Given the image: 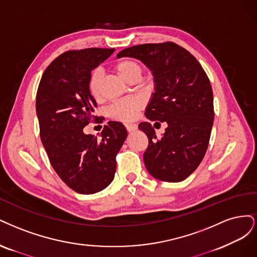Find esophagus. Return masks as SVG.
<instances>
[{"label": "esophagus", "instance_id": "34e87169", "mask_svg": "<svg viewBox=\"0 0 257 257\" xmlns=\"http://www.w3.org/2000/svg\"><path fill=\"white\" fill-rule=\"evenodd\" d=\"M126 129L129 132H132V131H136L138 129V126L136 125V123H126Z\"/></svg>", "mask_w": 257, "mask_h": 257}]
</instances>
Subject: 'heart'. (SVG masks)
<instances>
[{
  "label": "heart",
  "instance_id": "heart-1",
  "mask_svg": "<svg viewBox=\"0 0 257 257\" xmlns=\"http://www.w3.org/2000/svg\"><path fill=\"white\" fill-rule=\"evenodd\" d=\"M115 70L125 81H130L131 78L140 77L141 68L138 63L132 60H121L115 65ZM102 80V70L100 68H96L92 71L88 79V89L89 93L94 97H98L100 95V84ZM142 102L139 98L129 97L123 98L120 100L115 101L110 107L107 112L112 118L119 119L122 121H130L135 119L140 111Z\"/></svg>",
  "mask_w": 257,
  "mask_h": 257
}]
</instances>
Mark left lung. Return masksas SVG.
I'll use <instances>...</instances> for the list:
<instances>
[{
    "mask_svg": "<svg viewBox=\"0 0 257 257\" xmlns=\"http://www.w3.org/2000/svg\"><path fill=\"white\" fill-rule=\"evenodd\" d=\"M122 56L140 60L152 70L155 93L145 115L155 125H160L157 120L168 123L161 138L151 122L139 125L148 138L145 167L159 180L183 181L200 165L208 147L214 117L209 79L191 53L171 41L123 49L117 54Z\"/></svg>",
    "mask_w": 257,
    "mask_h": 257,
    "instance_id": "obj_1",
    "label": "left lung"
}]
</instances>
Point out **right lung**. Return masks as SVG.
<instances>
[{"instance_id":"right-lung-1","label":"right lung","mask_w":257,"mask_h":257,"mask_svg":"<svg viewBox=\"0 0 257 257\" xmlns=\"http://www.w3.org/2000/svg\"><path fill=\"white\" fill-rule=\"evenodd\" d=\"M115 49L88 48L61 54L39 82L36 113L40 139L57 175L73 191L93 194L109 186L116 155L127 138L121 122L109 121L98 139L83 128L97 116L88 89L90 72Z\"/></svg>"}]
</instances>
